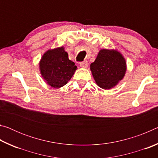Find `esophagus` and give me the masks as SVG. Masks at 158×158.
<instances>
[{
  "mask_svg": "<svg viewBox=\"0 0 158 158\" xmlns=\"http://www.w3.org/2000/svg\"><path fill=\"white\" fill-rule=\"evenodd\" d=\"M89 66V63L87 61H84V62L80 63V67L82 68H86Z\"/></svg>",
  "mask_w": 158,
  "mask_h": 158,
  "instance_id": "34e87169",
  "label": "esophagus"
}]
</instances>
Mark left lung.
Returning a JSON list of instances; mask_svg holds the SVG:
<instances>
[{"instance_id": "1", "label": "left lung", "mask_w": 158, "mask_h": 158, "mask_svg": "<svg viewBox=\"0 0 158 158\" xmlns=\"http://www.w3.org/2000/svg\"><path fill=\"white\" fill-rule=\"evenodd\" d=\"M90 70L96 84L103 89H111L123 78L126 73V62L116 50L101 49Z\"/></svg>"}]
</instances>
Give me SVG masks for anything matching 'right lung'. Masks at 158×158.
<instances>
[{"mask_svg": "<svg viewBox=\"0 0 158 158\" xmlns=\"http://www.w3.org/2000/svg\"><path fill=\"white\" fill-rule=\"evenodd\" d=\"M77 69L74 62L68 58L64 47L49 49L44 53L40 61L42 77L51 86L59 89L70 80Z\"/></svg>", "mask_w": 158, "mask_h": 158, "instance_id": "obj_1", "label": "right lung"}]
</instances>
